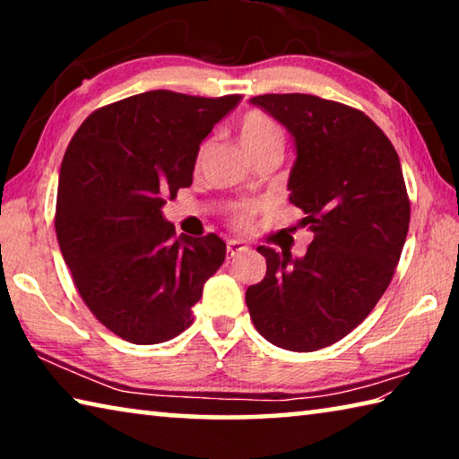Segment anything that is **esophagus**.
<instances>
[{
	"mask_svg": "<svg viewBox=\"0 0 459 459\" xmlns=\"http://www.w3.org/2000/svg\"><path fill=\"white\" fill-rule=\"evenodd\" d=\"M247 248H248V247L243 243V240H237V238H230L229 243H227V251H229L230 257H237V255L245 253Z\"/></svg>",
	"mask_w": 459,
	"mask_h": 459,
	"instance_id": "34e87169",
	"label": "esophagus"
}]
</instances>
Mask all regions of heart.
I'll return each instance as SVG.
<instances>
[{
  "label": "heart",
  "instance_id": "heart-1",
  "mask_svg": "<svg viewBox=\"0 0 459 459\" xmlns=\"http://www.w3.org/2000/svg\"><path fill=\"white\" fill-rule=\"evenodd\" d=\"M238 142L243 145L245 153L248 158H257L261 153H281L283 150V131L277 123L263 115L259 111H248L240 117L237 126ZM202 160V150L198 153L196 164ZM253 211L251 208H245V211H235L230 214L232 227L237 229H247L251 224Z\"/></svg>",
  "mask_w": 459,
  "mask_h": 459
}]
</instances>
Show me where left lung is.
I'll return each mask as SVG.
<instances>
[{"label":"left lung","mask_w":459,"mask_h":459,"mask_svg":"<svg viewBox=\"0 0 459 459\" xmlns=\"http://www.w3.org/2000/svg\"><path fill=\"white\" fill-rule=\"evenodd\" d=\"M251 103L293 137L298 158L287 188L314 240L301 259L259 247L267 273L245 301L271 344L314 352L351 333L391 283L411 219L401 161L359 108L304 92Z\"/></svg>","instance_id":"1"}]
</instances>
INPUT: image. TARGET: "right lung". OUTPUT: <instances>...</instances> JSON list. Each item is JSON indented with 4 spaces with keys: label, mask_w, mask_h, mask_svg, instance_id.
<instances>
[{
    "label": "right lung",
    "mask_w": 459,
    "mask_h": 459,
    "mask_svg": "<svg viewBox=\"0 0 459 459\" xmlns=\"http://www.w3.org/2000/svg\"><path fill=\"white\" fill-rule=\"evenodd\" d=\"M240 99L142 92L97 108L68 143L54 219L62 257L92 316L131 344L188 328L224 263L221 237L176 238L161 206L192 184L202 139Z\"/></svg>",
    "instance_id": "obj_1"
}]
</instances>
